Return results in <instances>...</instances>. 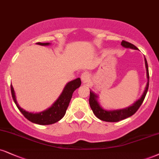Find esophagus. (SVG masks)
I'll return each mask as SVG.
<instances>
[{
    "label": "esophagus",
    "mask_w": 159,
    "mask_h": 159,
    "mask_svg": "<svg viewBox=\"0 0 159 159\" xmlns=\"http://www.w3.org/2000/svg\"><path fill=\"white\" fill-rule=\"evenodd\" d=\"M89 73L88 72H84L83 73L81 74V81L83 83H87V82L89 80Z\"/></svg>",
    "instance_id": "1"
}]
</instances>
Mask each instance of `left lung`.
<instances>
[{"instance_id":"1","label":"left lung","mask_w":159,"mask_h":159,"mask_svg":"<svg viewBox=\"0 0 159 159\" xmlns=\"http://www.w3.org/2000/svg\"><path fill=\"white\" fill-rule=\"evenodd\" d=\"M121 45L124 47V48H130L133 49H138V48L135 45L132 44V43H129V42L122 41ZM144 61H145V67H146L147 71V82L146 87L142 95L139 100H137L134 104H133L131 106L127 107L124 109H120V110H105L99 104V101H98V95L95 93L93 90H90V96H89V102L90 107L93 110V113L95 116L101 121H107V122H117L121 120L125 119V118L130 117L133 114L136 112V111L139 110L141 104L144 100L145 96H146L147 90H148L149 87V70H148V65H147V62L146 60V58L144 57Z\"/></svg>"}]
</instances>
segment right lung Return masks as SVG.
Returning a JSON list of instances; mask_svg holds the SVG:
<instances>
[{
  "instance_id": "obj_1",
  "label": "right lung",
  "mask_w": 159,
  "mask_h": 159,
  "mask_svg": "<svg viewBox=\"0 0 159 159\" xmlns=\"http://www.w3.org/2000/svg\"><path fill=\"white\" fill-rule=\"evenodd\" d=\"M36 43L41 46H49L50 44V43H41V42H38ZM81 81L80 78L68 82L64 87L60 96L53 103V104L50 107L42 111L41 112H37V113L28 112V111H26L19 106L18 102H17L15 90L13 89L12 85H11V93H12V96L15 104H16L17 107L24 115L25 118H27L29 121L32 122V123L40 124V125H49V124L56 123L64 117L70 100L72 98V93L81 86Z\"/></svg>"
}]
</instances>
